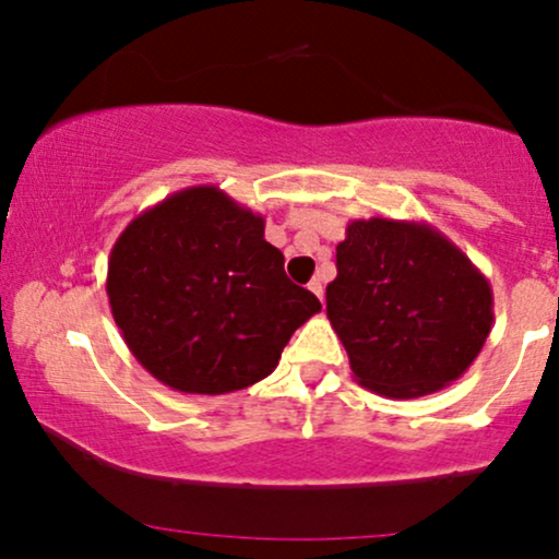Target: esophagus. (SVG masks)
I'll return each instance as SVG.
<instances>
[{"instance_id": "1", "label": "esophagus", "mask_w": 559, "mask_h": 559, "mask_svg": "<svg viewBox=\"0 0 559 559\" xmlns=\"http://www.w3.org/2000/svg\"><path fill=\"white\" fill-rule=\"evenodd\" d=\"M307 288H310V292L316 294L318 299H323V281H320V278H312L310 284H307Z\"/></svg>"}]
</instances>
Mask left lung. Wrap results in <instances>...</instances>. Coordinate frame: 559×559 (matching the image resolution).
<instances>
[{
    "mask_svg": "<svg viewBox=\"0 0 559 559\" xmlns=\"http://www.w3.org/2000/svg\"><path fill=\"white\" fill-rule=\"evenodd\" d=\"M325 312L360 386L415 400L457 381L493 323L489 278L428 223L368 217L346 226Z\"/></svg>",
    "mask_w": 559,
    "mask_h": 559,
    "instance_id": "8db88e82",
    "label": "left lung"
}]
</instances>
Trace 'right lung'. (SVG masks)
Returning a JSON list of instances; mask_svg holds the SVG:
<instances>
[{"mask_svg":"<svg viewBox=\"0 0 559 559\" xmlns=\"http://www.w3.org/2000/svg\"><path fill=\"white\" fill-rule=\"evenodd\" d=\"M107 297L131 355L183 394H230L275 370L320 301L286 278L265 217L217 186H189L128 223Z\"/></svg>","mask_w":559,"mask_h":559,"instance_id":"1","label":"right lung"}]
</instances>
